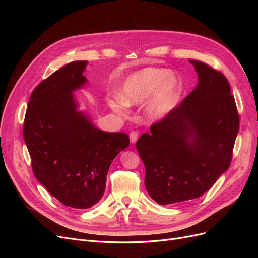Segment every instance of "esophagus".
Returning a JSON list of instances; mask_svg holds the SVG:
<instances>
[{"mask_svg": "<svg viewBox=\"0 0 258 258\" xmlns=\"http://www.w3.org/2000/svg\"><path fill=\"white\" fill-rule=\"evenodd\" d=\"M129 137H130L131 143L135 144L138 141V139H139V132L138 131H132V132H130Z\"/></svg>", "mask_w": 258, "mask_h": 258, "instance_id": "34e87169", "label": "esophagus"}]
</instances>
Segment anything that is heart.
<instances>
[{"instance_id": "heart-1", "label": "heart", "mask_w": 258, "mask_h": 258, "mask_svg": "<svg viewBox=\"0 0 258 258\" xmlns=\"http://www.w3.org/2000/svg\"><path fill=\"white\" fill-rule=\"evenodd\" d=\"M183 85L179 77L161 68H144L131 73L118 88V97L108 101L115 111H121L123 105L143 103L145 113L151 119H162L176 107Z\"/></svg>"}]
</instances>
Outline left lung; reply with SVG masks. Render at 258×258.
<instances>
[{
    "label": "left lung",
    "instance_id": "left-lung-1",
    "mask_svg": "<svg viewBox=\"0 0 258 258\" xmlns=\"http://www.w3.org/2000/svg\"><path fill=\"white\" fill-rule=\"evenodd\" d=\"M189 61L198 74L196 88L136 145L146 190L162 206L208 191L229 168L239 132L228 81L204 62Z\"/></svg>",
    "mask_w": 258,
    "mask_h": 258
}]
</instances>
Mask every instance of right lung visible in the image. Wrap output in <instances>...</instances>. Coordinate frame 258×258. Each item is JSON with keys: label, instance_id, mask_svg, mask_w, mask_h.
Returning <instances> with one entry per match:
<instances>
[{"label": "right lung", "instance_id": "obj_1", "mask_svg": "<svg viewBox=\"0 0 258 258\" xmlns=\"http://www.w3.org/2000/svg\"><path fill=\"white\" fill-rule=\"evenodd\" d=\"M88 61L62 67L30 97L23 138L40 182L62 205L88 209L102 198L114 158L129 146L123 132H105L79 111L74 91L87 84Z\"/></svg>", "mask_w": 258, "mask_h": 258}]
</instances>
